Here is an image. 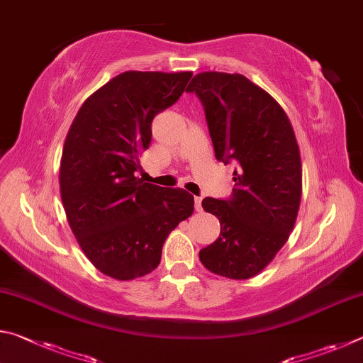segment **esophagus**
I'll return each instance as SVG.
<instances>
[{"label": "esophagus", "mask_w": 363, "mask_h": 363, "mask_svg": "<svg viewBox=\"0 0 363 363\" xmlns=\"http://www.w3.org/2000/svg\"><path fill=\"white\" fill-rule=\"evenodd\" d=\"M201 196H195V210L196 211H201Z\"/></svg>", "instance_id": "1"}]
</instances>
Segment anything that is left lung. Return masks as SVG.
Here are the masks:
<instances>
[{
  "label": "left lung",
  "instance_id": "8db88e82",
  "mask_svg": "<svg viewBox=\"0 0 363 363\" xmlns=\"http://www.w3.org/2000/svg\"><path fill=\"white\" fill-rule=\"evenodd\" d=\"M187 93L205 108L214 155L237 164L229 199L201 201L220 233L200 250V261L213 274L250 279L286 243L298 216L303 169L291 123L272 96L238 73H199Z\"/></svg>",
  "mask_w": 363,
  "mask_h": 363
}]
</instances>
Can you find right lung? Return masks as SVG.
<instances>
[{
    "label": "right lung",
    "instance_id": "right-lung-1",
    "mask_svg": "<svg viewBox=\"0 0 363 363\" xmlns=\"http://www.w3.org/2000/svg\"><path fill=\"white\" fill-rule=\"evenodd\" d=\"M192 72H125L84 101L67 134L60 196L70 229L102 274L133 280L162 259L169 232L194 213L184 189L136 177L152 120L182 96Z\"/></svg>",
    "mask_w": 363,
    "mask_h": 363
}]
</instances>
